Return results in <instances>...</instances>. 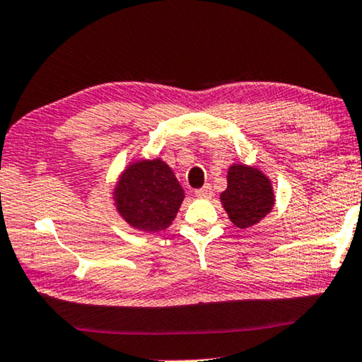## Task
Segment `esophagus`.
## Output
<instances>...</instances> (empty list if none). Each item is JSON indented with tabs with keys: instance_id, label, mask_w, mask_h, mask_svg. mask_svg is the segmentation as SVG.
<instances>
[{
	"instance_id": "esophagus-1",
	"label": "esophagus",
	"mask_w": 362,
	"mask_h": 362,
	"mask_svg": "<svg viewBox=\"0 0 362 362\" xmlns=\"http://www.w3.org/2000/svg\"><path fill=\"white\" fill-rule=\"evenodd\" d=\"M195 195L200 197V199H211L214 197V190H211V185H204L202 189L195 192Z\"/></svg>"
}]
</instances>
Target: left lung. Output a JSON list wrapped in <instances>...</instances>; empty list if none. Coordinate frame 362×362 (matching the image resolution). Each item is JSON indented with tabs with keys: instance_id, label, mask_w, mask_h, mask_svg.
<instances>
[{
	"instance_id": "1",
	"label": "left lung",
	"mask_w": 362,
	"mask_h": 362,
	"mask_svg": "<svg viewBox=\"0 0 362 362\" xmlns=\"http://www.w3.org/2000/svg\"><path fill=\"white\" fill-rule=\"evenodd\" d=\"M226 190L220 200L231 223L238 228L257 225L273 210L274 194L269 178L257 167L233 163L226 175Z\"/></svg>"
}]
</instances>
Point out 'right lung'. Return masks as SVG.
I'll list each match as a JSON object with an SVG mask.
<instances>
[{"instance_id":"add662e5","label":"right lung","mask_w":362,"mask_h":362,"mask_svg":"<svg viewBox=\"0 0 362 362\" xmlns=\"http://www.w3.org/2000/svg\"><path fill=\"white\" fill-rule=\"evenodd\" d=\"M184 197L175 173L160 158L132 162L114 189L115 209L120 216L147 233L170 226Z\"/></svg>"}]
</instances>
